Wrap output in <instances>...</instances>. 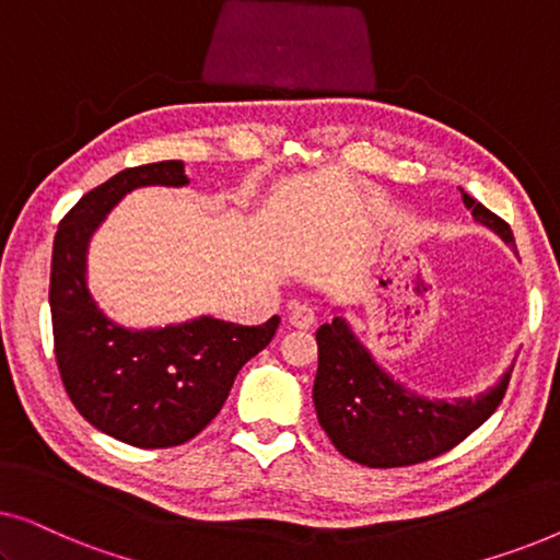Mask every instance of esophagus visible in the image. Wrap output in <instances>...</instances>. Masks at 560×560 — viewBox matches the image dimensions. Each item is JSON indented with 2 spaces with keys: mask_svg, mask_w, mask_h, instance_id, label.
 <instances>
[{
  "mask_svg": "<svg viewBox=\"0 0 560 560\" xmlns=\"http://www.w3.org/2000/svg\"><path fill=\"white\" fill-rule=\"evenodd\" d=\"M288 320H290V326H295V328H311L313 324H316V313H313L311 305L293 303L290 305Z\"/></svg>",
  "mask_w": 560,
  "mask_h": 560,
  "instance_id": "1",
  "label": "esophagus"
}]
</instances>
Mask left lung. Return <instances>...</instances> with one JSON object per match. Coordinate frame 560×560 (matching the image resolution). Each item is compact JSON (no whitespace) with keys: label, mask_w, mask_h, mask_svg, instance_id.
<instances>
[{"label":"left lung","mask_w":560,"mask_h":560,"mask_svg":"<svg viewBox=\"0 0 560 560\" xmlns=\"http://www.w3.org/2000/svg\"><path fill=\"white\" fill-rule=\"evenodd\" d=\"M462 198L474 219L515 247L508 221L464 190ZM316 341L313 405L318 423L341 456L370 469L423 464L458 446L500 408L512 374L510 366L500 385L477 400H425L389 380L343 318L320 326Z\"/></svg>","instance_id":"8db88e82"}]
</instances>
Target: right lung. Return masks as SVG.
I'll use <instances>...</instances> for the list:
<instances>
[{
	"label": "right lung",
	"instance_id": "right-lung-1",
	"mask_svg": "<svg viewBox=\"0 0 560 560\" xmlns=\"http://www.w3.org/2000/svg\"><path fill=\"white\" fill-rule=\"evenodd\" d=\"M180 160L127 167L89 190L52 242L50 316L60 380L98 431L137 448L188 443L219 416L236 372L259 354L280 318L262 326L198 318L127 331L96 308L86 288V247L114 203L140 186H186Z\"/></svg>",
	"mask_w": 560,
	"mask_h": 560
}]
</instances>
